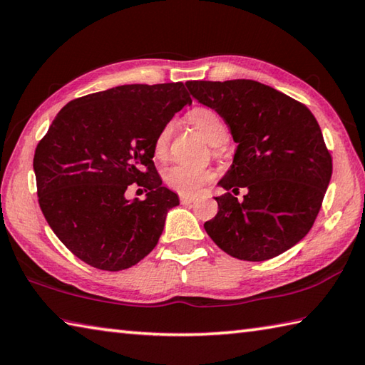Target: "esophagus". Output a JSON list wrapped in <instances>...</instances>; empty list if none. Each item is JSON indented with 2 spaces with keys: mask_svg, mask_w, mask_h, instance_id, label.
Listing matches in <instances>:
<instances>
[{
  "mask_svg": "<svg viewBox=\"0 0 365 365\" xmlns=\"http://www.w3.org/2000/svg\"><path fill=\"white\" fill-rule=\"evenodd\" d=\"M180 200H181L182 205H190V203L195 202V197H192V195H181Z\"/></svg>",
  "mask_w": 365,
  "mask_h": 365,
  "instance_id": "1",
  "label": "esophagus"
}]
</instances>
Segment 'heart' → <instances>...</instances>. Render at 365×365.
<instances>
[{
    "instance_id": "heart-1",
    "label": "heart",
    "mask_w": 365,
    "mask_h": 365,
    "mask_svg": "<svg viewBox=\"0 0 365 365\" xmlns=\"http://www.w3.org/2000/svg\"><path fill=\"white\" fill-rule=\"evenodd\" d=\"M189 122L194 125L198 132H200L206 141L211 146H222V144L229 138V130H227L225 122L222 120L215 109L198 106L194 108L187 114ZM171 133H173V122L165 123L157 133L154 140V155L163 157L168 150V144L171 140ZM215 175L210 168L203 167H190V165H171L163 171V181L170 189L176 190L181 195H194L200 190L205 184H208Z\"/></svg>"
}]
</instances>
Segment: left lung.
I'll use <instances>...</instances> for the list:
<instances>
[{
	"mask_svg": "<svg viewBox=\"0 0 365 365\" xmlns=\"http://www.w3.org/2000/svg\"><path fill=\"white\" fill-rule=\"evenodd\" d=\"M190 95L221 115L237 153L205 230L232 257L260 262L297 245L314 224L332 157L304 103L257 81H187ZM245 187L238 202L233 196ZM232 190V195L228 190Z\"/></svg>",
	"mask_w": 365,
	"mask_h": 365,
	"instance_id": "1",
	"label": "left lung"
}]
</instances>
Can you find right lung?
Listing matches in <instances>:
<instances>
[{"label": "right lung", "mask_w": 365, "mask_h": 365, "mask_svg": "<svg viewBox=\"0 0 365 365\" xmlns=\"http://www.w3.org/2000/svg\"><path fill=\"white\" fill-rule=\"evenodd\" d=\"M192 100L182 82L130 84L61 108L34 150L38 202L55 235L82 262L106 272L154 250L180 198L154 165L160 128ZM132 183L148 190L127 201Z\"/></svg>", "instance_id": "obj_1"}]
</instances>
